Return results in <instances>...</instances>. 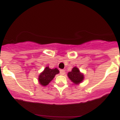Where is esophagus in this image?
I'll use <instances>...</instances> for the list:
<instances>
[{
    "label": "esophagus",
    "mask_w": 120,
    "mask_h": 120,
    "mask_svg": "<svg viewBox=\"0 0 120 120\" xmlns=\"http://www.w3.org/2000/svg\"><path fill=\"white\" fill-rule=\"evenodd\" d=\"M60 75H64V73H65V71H64V70H60Z\"/></svg>",
    "instance_id": "34e87169"
}]
</instances>
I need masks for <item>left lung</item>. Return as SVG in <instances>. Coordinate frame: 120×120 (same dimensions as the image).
Instances as JSON below:
<instances>
[{"label": "left lung", "instance_id": "1", "mask_svg": "<svg viewBox=\"0 0 120 120\" xmlns=\"http://www.w3.org/2000/svg\"><path fill=\"white\" fill-rule=\"evenodd\" d=\"M68 76L71 81L75 85H78L81 83L84 79V74L80 72L77 67H73L72 71L68 72Z\"/></svg>", "mask_w": 120, "mask_h": 120}]
</instances>
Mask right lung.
Returning <instances> with one entry per match:
<instances>
[{
  "label": "right lung",
  "mask_w": 120,
  "mask_h": 120,
  "mask_svg": "<svg viewBox=\"0 0 120 120\" xmlns=\"http://www.w3.org/2000/svg\"><path fill=\"white\" fill-rule=\"evenodd\" d=\"M59 73V71L57 68L50 69L48 66L46 67L39 75V83L42 86H47Z\"/></svg>",
  "instance_id": "obj_1"
}]
</instances>
